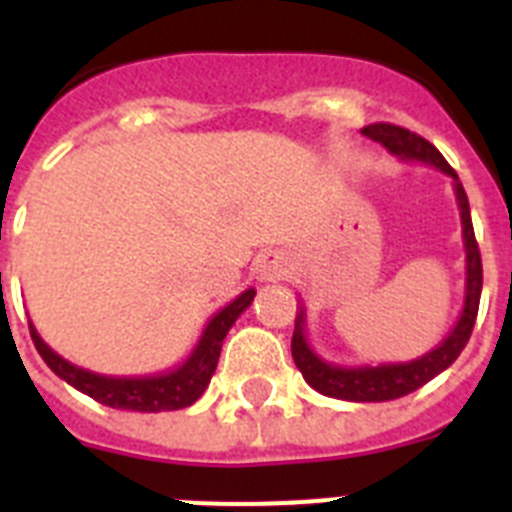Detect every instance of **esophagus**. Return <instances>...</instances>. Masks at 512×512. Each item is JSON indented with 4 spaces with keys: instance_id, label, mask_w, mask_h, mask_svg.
Returning <instances> with one entry per match:
<instances>
[{
    "instance_id": "obj_1",
    "label": "esophagus",
    "mask_w": 512,
    "mask_h": 512,
    "mask_svg": "<svg viewBox=\"0 0 512 512\" xmlns=\"http://www.w3.org/2000/svg\"><path fill=\"white\" fill-rule=\"evenodd\" d=\"M256 274H259L261 282L285 279L287 274H290V261H287L282 253H266V256L259 259V264H256Z\"/></svg>"
}]
</instances>
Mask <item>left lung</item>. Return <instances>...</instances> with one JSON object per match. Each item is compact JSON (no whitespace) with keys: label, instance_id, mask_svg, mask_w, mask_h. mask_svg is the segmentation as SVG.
Segmentation results:
<instances>
[{"label":"left lung","instance_id":"left-lung-1","mask_svg":"<svg viewBox=\"0 0 512 512\" xmlns=\"http://www.w3.org/2000/svg\"><path fill=\"white\" fill-rule=\"evenodd\" d=\"M365 137L383 144L391 155H396L404 163H425L430 168H438L440 173L453 181L456 191L458 212H461V233H464V251H466V287H464V308L458 316L451 334L435 349L425 352L417 360L409 362H383V365H360V368H347L336 362L323 360L316 349L310 347L308 334H305V308L300 305L295 316V334H292V360L303 373L305 383L316 388L323 396L342 401H357V404H370V401H391L401 399L406 393L417 391L432 381L435 375L451 368L456 357L464 352L469 342L471 329H474L476 310H479V295H482V256L474 238V225H471L469 199L458 181L456 170L445 163V157L432 147L427 139L409 129L393 124H370L362 129Z\"/></svg>","mask_w":512,"mask_h":512}]
</instances>
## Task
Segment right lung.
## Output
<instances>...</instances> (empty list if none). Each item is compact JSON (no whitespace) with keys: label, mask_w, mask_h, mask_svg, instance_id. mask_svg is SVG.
<instances>
[{"label":"right lung","mask_w":512,"mask_h":512,"mask_svg":"<svg viewBox=\"0 0 512 512\" xmlns=\"http://www.w3.org/2000/svg\"><path fill=\"white\" fill-rule=\"evenodd\" d=\"M256 298V290L248 287L246 292H240L238 298L230 305L214 313L209 318L207 329L202 331L196 347L191 349V355L186 362H181L178 368L168 370L160 375H142V378H116V375H100L93 370H85L80 365H72L69 360L54 352L41 339L33 321H30V336L36 344L38 355L43 357L48 368L59 375L61 381H67L69 386L82 391L90 399L100 401L103 406L111 409H126V412H176L183 406H191L204 388L212 381L217 360L222 352V339L227 331L233 329V323L238 316Z\"/></svg>","instance_id":"add662e5"}]
</instances>
